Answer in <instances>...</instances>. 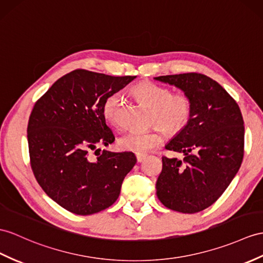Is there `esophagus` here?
Here are the masks:
<instances>
[{
  "mask_svg": "<svg viewBox=\"0 0 263 263\" xmlns=\"http://www.w3.org/2000/svg\"><path fill=\"white\" fill-rule=\"evenodd\" d=\"M136 158H137L138 163H142L144 159L146 158V155H145V154H136Z\"/></svg>",
  "mask_w": 263,
  "mask_h": 263,
  "instance_id": "1",
  "label": "esophagus"
}]
</instances>
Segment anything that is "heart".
Instances as JSON below:
<instances>
[{
	"label": "heart",
	"instance_id": "1",
	"mask_svg": "<svg viewBox=\"0 0 263 263\" xmlns=\"http://www.w3.org/2000/svg\"><path fill=\"white\" fill-rule=\"evenodd\" d=\"M133 93L145 106L152 109V124L174 135L189 124L192 115V100L182 91L172 92L170 88L153 81H143L133 87ZM120 92L110 93L102 105V115L108 124L120 125L119 109ZM163 143V135L159 129L149 132L130 130L119 138L121 148L136 154H145L156 148Z\"/></svg>",
	"mask_w": 263,
	"mask_h": 263
}]
</instances>
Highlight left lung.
Returning <instances> with one entry per match:
<instances>
[{
	"label": "left lung",
	"mask_w": 263,
	"mask_h": 263,
	"mask_svg": "<svg viewBox=\"0 0 263 263\" xmlns=\"http://www.w3.org/2000/svg\"><path fill=\"white\" fill-rule=\"evenodd\" d=\"M155 80L180 88L192 100L189 124L165 146L182 153L183 161L163 156L156 194L163 205L196 213L219 198L238 173L245 154V126L240 108L210 77L190 72Z\"/></svg>",
	"instance_id": "1"
}]
</instances>
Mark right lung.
Here are the masks:
<instances>
[{"mask_svg":"<svg viewBox=\"0 0 263 263\" xmlns=\"http://www.w3.org/2000/svg\"><path fill=\"white\" fill-rule=\"evenodd\" d=\"M135 78L77 69L58 79L32 109V171L46 194L69 212L90 215L112 205L137 162L132 152L97 148L115 140L102 115L105 99Z\"/></svg>","mask_w":263,"mask_h":263,"instance_id":"1","label":"right lung"}]
</instances>
